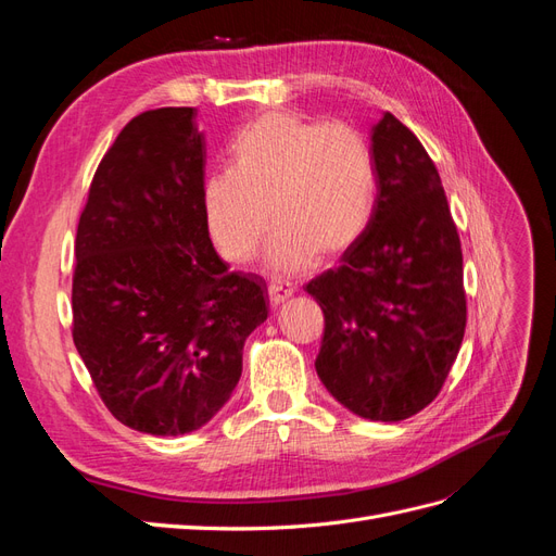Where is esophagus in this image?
I'll return each instance as SVG.
<instances>
[{
  "label": "esophagus",
  "instance_id": "esophagus-1",
  "mask_svg": "<svg viewBox=\"0 0 556 556\" xmlns=\"http://www.w3.org/2000/svg\"><path fill=\"white\" fill-rule=\"evenodd\" d=\"M292 294H294V288L288 282L276 280L268 285V301H271V306H280L282 301H288Z\"/></svg>",
  "mask_w": 556,
  "mask_h": 556
}]
</instances>
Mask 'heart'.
Listing matches in <instances>:
<instances>
[{"instance_id":"heart-1","label":"heart","mask_w":556,"mask_h":556,"mask_svg":"<svg viewBox=\"0 0 556 556\" xmlns=\"http://www.w3.org/2000/svg\"><path fill=\"white\" fill-rule=\"evenodd\" d=\"M376 197V157L364 134L290 111L248 125L229 148V169L211 174L201 192L211 239L231 264L252 257L271 220L266 264L278 274L350 250L374 220Z\"/></svg>"}]
</instances>
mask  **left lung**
Masks as SVG:
<instances>
[{
    "label": "left lung",
    "mask_w": 556,
    "mask_h": 556,
    "mask_svg": "<svg viewBox=\"0 0 556 556\" xmlns=\"http://www.w3.org/2000/svg\"><path fill=\"white\" fill-rule=\"evenodd\" d=\"M374 220L341 264L306 285L325 313L315 371L374 422H401L439 396L466 329L464 260L439 169L392 113L371 131Z\"/></svg>",
    "instance_id": "8db88e82"
}]
</instances>
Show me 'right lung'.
I'll use <instances>...</instances> for the list:
<instances>
[{"label": "right lung", "mask_w": 556, "mask_h": 556, "mask_svg": "<svg viewBox=\"0 0 556 556\" xmlns=\"http://www.w3.org/2000/svg\"><path fill=\"white\" fill-rule=\"evenodd\" d=\"M190 106L146 111L99 162L76 231L74 345L111 415L150 435L204 427L229 401L266 285L229 271L204 217Z\"/></svg>", "instance_id": "obj_1"}]
</instances>
